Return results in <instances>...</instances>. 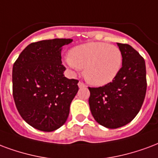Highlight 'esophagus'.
I'll return each instance as SVG.
<instances>
[{
  "mask_svg": "<svg viewBox=\"0 0 158 158\" xmlns=\"http://www.w3.org/2000/svg\"><path fill=\"white\" fill-rule=\"evenodd\" d=\"M78 85H79V88H83V87H86V85H85V83L81 82V81H79V84H78Z\"/></svg>",
  "mask_w": 158,
  "mask_h": 158,
  "instance_id": "obj_1",
  "label": "esophagus"
}]
</instances>
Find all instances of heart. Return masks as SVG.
Masks as SVG:
<instances>
[{"label": "heart", "instance_id": "obj_1", "mask_svg": "<svg viewBox=\"0 0 158 158\" xmlns=\"http://www.w3.org/2000/svg\"><path fill=\"white\" fill-rule=\"evenodd\" d=\"M122 52L118 47L103 42H91L76 46L64 58V64L72 70L85 69V79L100 86L111 82L122 66Z\"/></svg>", "mask_w": 158, "mask_h": 158}]
</instances>
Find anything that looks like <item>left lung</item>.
<instances>
[{"mask_svg": "<svg viewBox=\"0 0 158 158\" xmlns=\"http://www.w3.org/2000/svg\"><path fill=\"white\" fill-rule=\"evenodd\" d=\"M122 52V67L107 85L89 87V104L98 123L110 129L127 125L138 114L147 92L144 58L126 43H117Z\"/></svg>", "mask_w": 158, "mask_h": 158, "instance_id": "8db88e82", "label": "left lung"}]
</instances>
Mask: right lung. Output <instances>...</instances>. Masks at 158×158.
Returning a JSON list of instances; mask_svg holds the SVG:
<instances>
[{"label": "right lung", "mask_w": 158, "mask_h": 158, "mask_svg": "<svg viewBox=\"0 0 158 158\" xmlns=\"http://www.w3.org/2000/svg\"><path fill=\"white\" fill-rule=\"evenodd\" d=\"M72 39L55 38L29 44L12 69V94L17 110L31 127L52 131L67 121L79 90L78 79L64 74L62 47Z\"/></svg>", "instance_id": "add662e5"}]
</instances>
